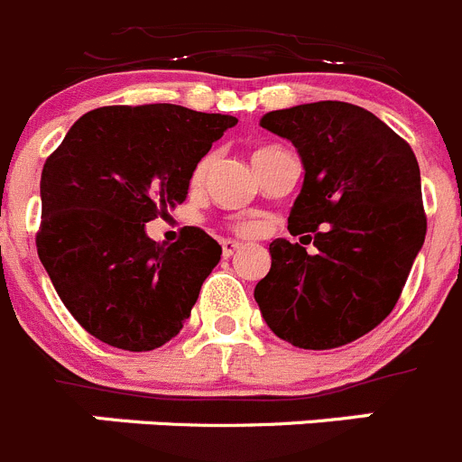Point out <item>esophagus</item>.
Returning <instances> with one entry per match:
<instances>
[{
	"mask_svg": "<svg viewBox=\"0 0 462 462\" xmlns=\"http://www.w3.org/2000/svg\"><path fill=\"white\" fill-rule=\"evenodd\" d=\"M221 245H223V257H230V255H235L236 251H239V244H236V241L226 239Z\"/></svg>",
	"mask_w": 462,
	"mask_h": 462,
	"instance_id": "esophagus-1",
	"label": "esophagus"
}]
</instances>
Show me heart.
Here are the masks:
<instances>
[{
	"instance_id": "1",
	"label": "heart",
	"mask_w": 462,
	"mask_h": 462,
	"mask_svg": "<svg viewBox=\"0 0 462 462\" xmlns=\"http://www.w3.org/2000/svg\"><path fill=\"white\" fill-rule=\"evenodd\" d=\"M269 150H275V148H262V150H257L255 154L269 152ZM255 154H253V157H255ZM209 162H211V159L207 157V159H202L200 163H198L196 172H193V182L198 184V182H202V180H205L207 168H209ZM236 232H239V235H253V232H255V226H251V223H239V226H236Z\"/></svg>"
}]
</instances>
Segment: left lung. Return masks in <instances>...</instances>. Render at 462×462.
I'll list each match as a JSON object with an SVG mask.
<instances>
[{"instance_id": "left-lung-1", "label": "left lung", "mask_w": 462, "mask_h": 462, "mask_svg": "<svg viewBox=\"0 0 462 462\" xmlns=\"http://www.w3.org/2000/svg\"><path fill=\"white\" fill-rule=\"evenodd\" d=\"M260 125L299 150L303 189L290 232L271 241L255 300L269 328L299 348H337L394 310L426 236L420 163L381 118L348 102L271 111ZM300 236V241L305 239Z\"/></svg>"}]
</instances>
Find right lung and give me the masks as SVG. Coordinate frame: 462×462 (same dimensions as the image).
<instances>
[{
	"instance_id": "right-lung-1",
	"label": "right lung",
	"mask_w": 462,
	"mask_h": 462,
	"mask_svg": "<svg viewBox=\"0 0 462 462\" xmlns=\"http://www.w3.org/2000/svg\"><path fill=\"white\" fill-rule=\"evenodd\" d=\"M235 125L178 105L100 106L47 157L38 257L93 337L152 351L182 330L221 245L200 227L159 245L145 223L184 202L198 162Z\"/></svg>"
}]
</instances>
